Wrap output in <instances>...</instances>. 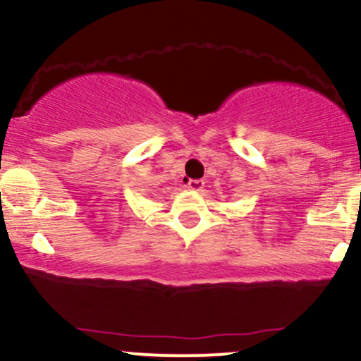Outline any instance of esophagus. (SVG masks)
<instances>
[{"instance_id": "esophagus-1", "label": "esophagus", "mask_w": 361, "mask_h": 361, "mask_svg": "<svg viewBox=\"0 0 361 361\" xmlns=\"http://www.w3.org/2000/svg\"><path fill=\"white\" fill-rule=\"evenodd\" d=\"M203 185H205V182L200 180V179H189L185 182V188L191 189V191H202Z\"/></svg>"}]
</instances>
